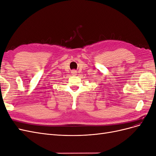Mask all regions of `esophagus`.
Listing matches in <instances>:
<instances>
[{
    "label": "esophagus",
    "instance_id": "1",
    "mask_svg": "<svg viewBox=\"0 0 156 156\" xmlns=\"http://www.w3.org/2000/svg\"><path fill=\"white\" fill-rule=\"evenodd\" d=\"M72 75H77V72L75 70L72 71Z\"/></svg>",
    "mask_w": 156,
    "mask_h": 156
}]
</instances>
